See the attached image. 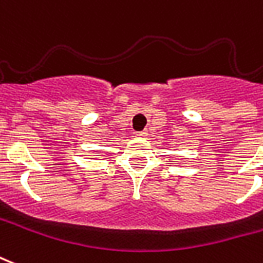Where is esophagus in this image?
I'll use <instances>...</instances> for the list:
<instances>
[{
	"instance_id": "1",
	"label": "esophagus",
	"mask_w": 263,
	"mask_h": 263,
	"mask_svg": "<svg viewBox=\"0 0 263 263\" xmlns=\"http://www.w3.org/2000/svg\"><path fill=\"white\" fill-rule=\"evenodd\" d=\"M137 137L139 138H146L147 137V131H138Z\"/></svg>"
}]
</instances>
